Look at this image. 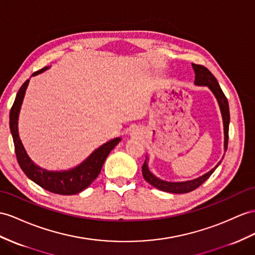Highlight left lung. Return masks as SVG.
I'll use <instances>...</instances> for the list:
<instances>
[{"instance_id": "left-lung-1", "label": "left lung", "mask_w": 255, "mask_h": 255, "mask_svg": "<svg viewBox=\"0 0 255 255\" xmlns=\"http://www.w3.org/2000/svg\"><path fill=\"white\" fill-rule=\"evenodd\" d=\"M192 65L195 71V84L198 85V86H208L219 102L220 110L222 113V119H223V125H224V149L226 152L227 144H228V127H230V107H228L227 98L225 97L223 90L221 89L217 78L214 77V75L210 71H209L206 67H204V65L195 64V63H192ZM220 164L221 161H219L218 165L213 169H211L210 171L195 180L185 181V182H167V181L158 179L157 177H155V175L148 170L147 162L145 160L144 164L142 166V174H143V178H144V180L147 182V183L153 185L156 188H158L160 191L173 193V194H184V193H190L196 190L197 187H199L206 180L210 178V175L214 172V170L218 168Z\"/></svg>"}]
</instances>
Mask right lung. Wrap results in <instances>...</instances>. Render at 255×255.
<instances>
[{
  "mask_svg": "<svg viewBox=\"0 0 255 255\" xmlns=\"http://www.w3.org/2000/svg\"><path fill=\"white\" fill-rule=\"evenodd\" d=\"M48 67L34 72L32 76L42 73ZM29 80L25 81L20 89L18 90L14 104L9 113V128L14 140L15 153L18 164L27 177L40 185L44 190L59 195H74L87 188L95 179L99 175L102 166L110 152L119 144L121 138H115L104 143L99 148L91 153L89 157L82 164L64 171H48L35 165L28 156L22 145L18 133V116L20 112L25 89L28 87Z\"/></svg>",
  "mask_w": 255,
  "mask_h": 255,
  "instance_id": "add662e5",
  "label": "right lung"
}]
</instances>
